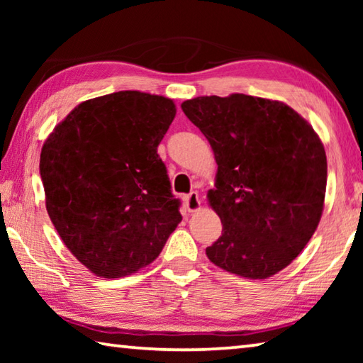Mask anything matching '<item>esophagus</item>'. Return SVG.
<instances>
[{
    "mask_svg": "<svg viewBox=\"0 0 363 363\" xmlns=\"http://www.w3.org/2000/svg\"><path fill=\"white\" fill-rule=\"evenodd\" d=\"M184 203H186V208L190 213L200 210V206H201L199 194H196V192H190L189 195L184 196Z\"/></svg>",
    "mask_w": 363,
    "mask_h": 363,
    "instance_id": "esophagus-1",
    "label": "esophagus"
}]
</instances>
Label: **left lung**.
<instances>
[{
    "label": "left lung",
    "mask_w": 363,
    "mask_h": 363,
    "mask_svg": "<svg viewBox=\"0 0 363 363\" xmlns=\"http://www.w3.org/2000/svg\"><path fill=\"white\" fill-rule=\"evenodd\" d=\"M181 107L218 163L208 201L223 235L206 248L208 259L240 277H272L304 250L320 223L327 189L322 140L279 101L201 96Z\"/></svg>",
    "instance_id": "left-lung-1"
}]
</instances>
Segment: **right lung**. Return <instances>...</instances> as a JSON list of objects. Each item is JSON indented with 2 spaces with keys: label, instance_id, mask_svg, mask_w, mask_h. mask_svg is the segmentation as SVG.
Returning <instances> with one entry per match:
<instances>
[{
  "label": "right lung",
  "instance_id": "1",
  "mask_svg": "<svg viewBox=\"0 0 363 363\" xmlns=\"http://www.w3.org/2000/svg\"><path fill=\"white\" fill-rule=\"evenodd\" d=\"M174 116L168 97L118 91L79 104L43 144L49 218L70 253L99 277L149 266L182 220L157 153Z\"/></svg>",
  "mask_w": 363,
  "mask_h": 363
}]
</instances>
